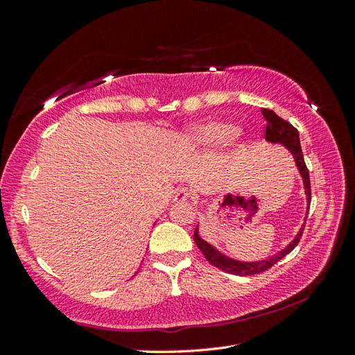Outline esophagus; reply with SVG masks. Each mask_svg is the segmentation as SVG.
Segmentation results:
<instances>
[{"label":"esophagus","instance_id":"obj_1","mask_svg":"<svg viewBox=\"0 0 355 355\" xmlns=\"http://www.w3.org/2000/svg\"><path fill=\"white\" fill-rule=\"evenodd\" d=\"M191 195H192L191 191H187L186 187H182V189L177 191L175 195H173V201H175V202H186V201L191 200Z\"/></svg>","mask_w":355,"mask_h":355}]
</instances>
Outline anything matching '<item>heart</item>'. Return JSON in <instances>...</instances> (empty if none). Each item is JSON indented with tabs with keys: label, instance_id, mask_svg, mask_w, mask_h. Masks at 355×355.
Listing matches in <instances>:
<instances>
[{
	"label": "heart",
	"instance_id": "1",
	"mask_svg": "<svg viewBox=\"0 0 355 355\" xmlns=\"http://www.w3.org/2000/svg\"><path fill=\"white\" fill-rule=\"evenodd\" d=\"M232 135L233 130L229 125L210 122L189 128L183 135V141L193 148H214L230 140Z\"/></svg>",
	"mask_w": 355,
	"mask_h": 355
}]
</instances>
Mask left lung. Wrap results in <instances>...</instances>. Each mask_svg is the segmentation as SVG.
Returning <instances> with one entry per match:
<instances>
[{
  "mask_svg": "<svg viewBox=\"0 0 355 355\" xmlns=\"http://www.w3.org/2000/svg\"><path fill=\"white\" fill-rule=\"evenodd\" d=\"M262 114H263V119L267 120L266 140L270 141V143H281V145H284L293 154L300 177H302V180H304L306 201H308V205H310V201H311L310 173H308L306 164H305V160H304V154H302V148H300L297 130L291 123L286 122V120L279 117L275 111L262 108ZM304 227H305V223L302 224V229L299 230L296 238H294L285 248H282L281 252H277L276 254L271 256V258L261 259V261H256V262H244V261L232 259V258H229V256H225L224 253H221L220 250H216V248L212 244H209L207 241H205L200 236L198 225H197V229H195V233H193V241H195V244H197L200 250L202 252V254H205V258L210 263H212L214 267L224 270L225 273H230V275L252 276V275H259V273H262V271H266L270 267H273L277 261H281L284 256L288 254L293 250V248L299 244L300 236H302V233H304Z\"/></svg>",
  "mask_w": 355,
  "mask_h": 355,
  "instance_id": "left-lung-1",
  "label": "left lung"
}]
</instances>
